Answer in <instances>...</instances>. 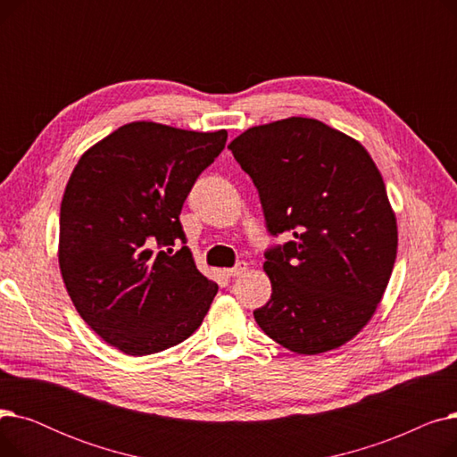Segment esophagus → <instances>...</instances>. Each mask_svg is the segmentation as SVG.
Listing matches in <instances>:
<instances>
[{"instance_id":"obj_1","label":"esophagus","mask_w":457,"mask_h":457,"mask_svg":"<svg viewBox=\"0 0 457 457\" xmlns=\"http://www.w3.org/2000/svg\"><path fill=\"white\" fill-rule=\"evenodd\" d=\"M246 270H248V265L243 261V262H238V265H235L233 269H228L226 274H228L229 278H237V276H243Z\"/></svg>"}]
</instances>
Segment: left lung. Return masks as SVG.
<instances>
[{
    "mask_svg": "<svg viewBox=\"0 0 457 457\" xmlns=\"http://www.w3.org/2000/svg\"><path fill=\"white\" fill-rule=\"evenodd\" d=\"M257 187L272 235V295L253 311L272 341L315 355L346 345L374 317L398 250L396 214L359 140L291 116L246 129L228 146Z\"/></svg>",
    "mask_w": 457,
    "mask_h": 457,
    "instance_id": "1",
    "label": "left lung"
}]
</instances>
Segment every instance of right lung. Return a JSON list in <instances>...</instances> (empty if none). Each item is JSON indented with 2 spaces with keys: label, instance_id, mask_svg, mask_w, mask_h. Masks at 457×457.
<instances>
[{
  "label": "right lung",
  "instance_id": "1",
  "mask_svg": "<svg viewBox=\"0 0 457 457\" xmlns=\"http://www.w3.org/2000/svg\"><path fill=\"white\" fill-rule=\"evenodd\" d=\"M228 131L131 122L90 146L61 202L59 269L94 333L128 355H150L195 333L219 293L179 224L196 178Z\"/></svg>",
  "mask_w": 457,
  "mask_h": 457
}]
</instances>
